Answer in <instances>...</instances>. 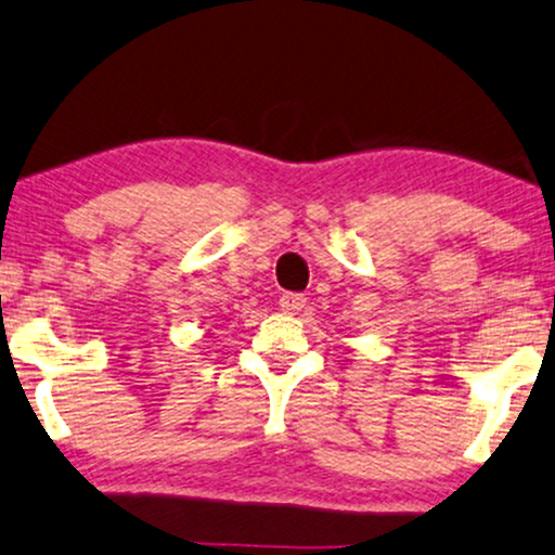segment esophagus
Segmentation results:
<instances>
[{"instance_id": "esophagus-1", "label": "esophagus", "mask_w": 555, "mask_h": 555, "mask_svg": "<svg viewBox=\"0 0 555 555\" xmlns=\"http://www.w3.org/2000/svg\"><path fill=\"white\" fill-rule=\"evenodd\" d=\"M305 305H307V297L299 292H284L282 297H279V307H282L284 312H299Z\"/></svg>"}]
</instances>
